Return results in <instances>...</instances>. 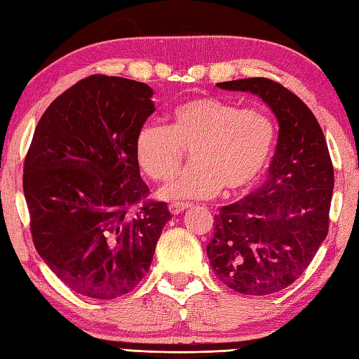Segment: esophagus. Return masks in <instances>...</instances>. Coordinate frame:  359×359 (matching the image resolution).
<instances>
[{
  "instance_id": "34e87169",
  "label": "esophagus",
  "mask_w": 359,
  "mask_h": 359,
  "mask_svg": "<svg viewBox=\"0 0 359 359\" xmlns=\"http://www.w3.org/2000/svg\"><path fill=\"white\" fill-rule=\"evenodd\" d=\"M189 207H191V205H189V203H179V202H175V203H171V205H170V212H171L172 215H179V213L184 212V210L189 208Z\"/></svg>"
}]
</instances>
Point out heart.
<instances>
[{"label": "heart", "mask_w": 359, "mask_h": 359, "mask_svg": "<svg viewBox=\"0 0 359 359\" xmlns=\"http://www.w3.org/2000/svg\"><path fill=\"white\" fill-rule=\"evenodd\" d=\"M276 126L262 109H241L215 96L182 102L171 128L147 121L135 138V156L154 180H168L191 154L193 165L160 189L168 201L210 199L254 187L268 168Z\"/></svg>", "instance_id": "b5f03b06"}]
</instances>
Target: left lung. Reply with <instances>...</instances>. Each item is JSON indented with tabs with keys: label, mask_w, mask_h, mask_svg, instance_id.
I'll return each instance as SVG.
<instances>
[{
	"label": "left lung",
	"mask_w": 359,
	"mask_h": 359,
	"mask_svg": "<svg viewBox=\"0 0 359 359\" xmlns=\"http://www.w3.org/2000/svg\"><path fill=\"white\" fill-rule=\"evenodd\" d=\"M249 91L278 121L269 179L215 215L207 255L216 277L248 296L285 290L304 273L328 233L334 172L318 119L287 88L266 77L216 83Z\"/></svg>",
	"instance_id": "obj_1"
}]
</instances>
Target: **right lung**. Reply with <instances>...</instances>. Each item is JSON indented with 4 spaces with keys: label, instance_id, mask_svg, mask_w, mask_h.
I'll return each mask as SVG.
<instances>
[{
    "label": "right lung",
    "instance_id": "obj_1",
    "mask_svg": "<svg viewBox=\"0 0 359 359\" xmlns=\"http://www.w3.org/2000/svg\"><path fill=\"white\" fill-rule=\"evenodd\" d=\"M152 95L143 82L90 76L51 102L27 151L23 191L34 245L86 297L130 292L171 219L165 202L146 201L135 156L137 133L156 111Z\"/></svg>",
    "mask_w": 359,
    "mask_h": 359
}]
</instances>
